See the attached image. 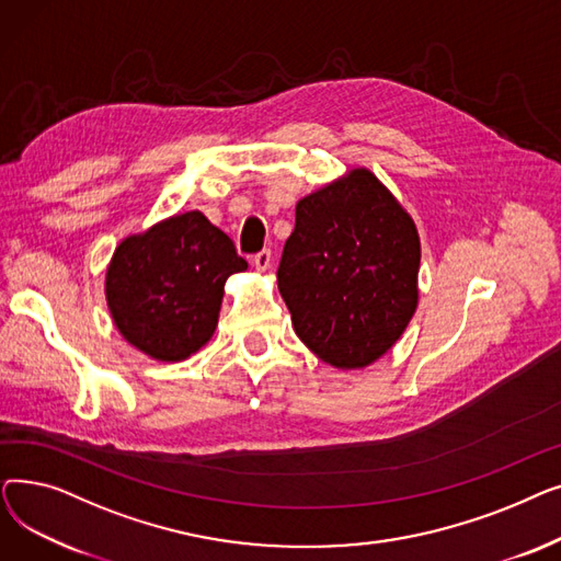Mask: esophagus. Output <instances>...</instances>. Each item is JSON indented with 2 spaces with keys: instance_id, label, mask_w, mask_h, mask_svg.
Segmentation results:
<instances>
[{
  "instance_id": "1",
  "label": "esophagus",
  "mask_w": 561,
  "mask_h": 561,
  "mask_svg": "<svg viewBox=\"0 0 561 561\" xmlns=\"http://www.w3.org/2000/svg\"><path fill=\"white\" fill-rule=\"evenodd\" d=\"M252 263H254V268H256L259 273H263V271H268V268H271V265H273V252H271V250H261L259 254H254Z\"/></svg>"
}]
</instances>
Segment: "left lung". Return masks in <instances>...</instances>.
<instances>
[{
    "mask_svg": "<svg viewBox=\"0 0 561 561\" xmlns=\"http://www.w3.org/2000/svg\"><path fill=\"white\" fill-rule=\"evenodd\" d=\"M419 268L414 218L368 168H352L296 204L277 286L300 341L325 364L355 370L407 330Z\"/></svg>",
    "mask_w": 561,
    "mask_h": 561,
    "instance_id": "obj_1",
    "label": "left lung"
}]
</instances>
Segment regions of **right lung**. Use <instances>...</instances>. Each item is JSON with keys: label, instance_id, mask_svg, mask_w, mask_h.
Masks as SVG:
<instances>
[{"label": "right lung", "instance_id": "1", "mask_svg": "<svg viewBox=\"0 0 561 561\" xmlns=\"http://www.w3.org/2000/svg\"><path fill=\"white\" fill-rule=\"evenodd\" d=\"M248 271L229 236L202 211L131 233L106 268V305L123 339L157 362H182L211 341L225 282Z\"/></svg>", "mask_w": 561, "mask_h": 561}]
</instances>
